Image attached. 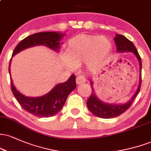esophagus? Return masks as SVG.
Masks as SVG:
<instances>
[{
    "label": "esophagus",
    "instance_id": "esophagus-1",
    "mask_svg": "<svg viewBox=\"0 0 151 151\" xmlns=\"http://www.w3.org/2000/svg\"><path fill=\"white\" fill-rule=\"evenodd\" d=\"M86 81V78L84 77V76H82V75L78 76V77H77V79H76V82H77V84H82V83L85 82Z\"/></svg>",
    "mask_w": 151,
    "mask_h": 151
}]
</instances>
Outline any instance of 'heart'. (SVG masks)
Wrapping results in <instances>:
<instances>
[{"instance_id":"obj_1","label":"heart","mask_w":151,"mask_h":151,"mask_svg":"<svg viewBox=\"0 0 151 151\" xmlns=\"http://www.w3.org/2000/svg\"><path fill=\"white\" fill-rule=\"evenodd\" d=\"M111 52V42L107 38L81 35L69 41L62 60L70 70H75L77 65L84 63L89 70L98 72L106 65Z\"/></svg>"}]
</instances>
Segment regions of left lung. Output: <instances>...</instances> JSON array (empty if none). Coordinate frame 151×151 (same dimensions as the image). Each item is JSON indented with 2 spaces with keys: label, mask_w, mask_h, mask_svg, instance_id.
Segmentation results:
<instances>
[{
  "label": "left lung",
  "mask_w": 151,
  "mask_h": 151,
  "mask_svg": "<svg viewBox=\"0 0 151 151\" xmlns=\"http://www.w3.org/2000/svg\"><path fill=\"white\" fill-rule=\"evenodd\" d=\"M114 42L116 45L117 52H131L136 56L139 63V84L137 88L136 91L131 99L125 104H109L105 103L99 99V98L96 96L95 93L94 89L93 87V81H90V84L91 86V94L89 96V99L87 100L86 104H87L88 109L93 115L96 116L101 118V119H111L120 116L121 114L124 113L128 109L132 104V102L137 95L139 93L141 89V70H142V63L141 59L139 54L137 51L136 47L133 44L131 41L128 40L126 37L121 35H116V37L114 38Z\"/></svg>",
  "instance_id": "8db88e82"
}]
</instances>
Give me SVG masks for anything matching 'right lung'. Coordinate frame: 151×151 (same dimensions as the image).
Listing matches in <instances>:
<instances>
[{"instance_id": "add662e5", "label": "right lung", "mask_w": 151, "mask_h": 151, "mask_svg": "<svg viewBox=\"0 0 151 151\" xmlns=\"http://www.w3.org/2000/svg\"><path fill=\"white\" fill-rule=\"evenodd\" d=\"M65 34L57 32H42L35 33L25 37L15 47L12 57L22 50L32 47L44 45L58 52L62 43L60 42ZM12 60V59H11ZM9 71L11 83V90L20 105L27 112L37 117H50L55 116L65 105L69 94L75 89L76 77L74 74L70 76L68 80L57 84L51 91L42 96L30 97L25 96L17 90L10 75V62Z\"/></svg>"}]
</instances>
